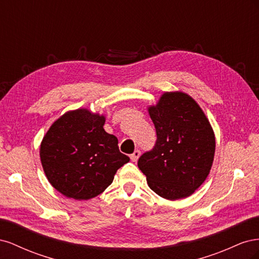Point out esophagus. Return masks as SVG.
Masks as SVG:
<instances>
[{
    "instance_id": "obj_1",
    "label": "esophagus",
    "mask_w": 259,
    "mask_h": 259,
    "mask_svg": "<svg viewBox=\"0 0 259 259\" xmlns=\"http://www.w3.org/2000/svg\"><path fill=\"white\" fill-rule=\"evenodd\" d=\"M139 156H140V151H139V150H135L134 153L131 154V160H132L133 162H136V161L138 160Z\"/></svg>"
}]
</instances>
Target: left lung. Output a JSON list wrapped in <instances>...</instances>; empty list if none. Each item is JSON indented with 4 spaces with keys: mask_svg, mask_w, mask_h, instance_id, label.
<instances>
[{
    "mask_svg": "<svg viewBox=\"0 0 259 259\" xmlns=\"http://www.w3.org/2000/svg\"><path fill=\"white\" fill-rule=\"evenodd\" d=\"M156 142L138 159L148 186L160 197L178 200L204 183L213 164L215 135L195 100L182 92H167L149 107Z\"/></svg>",
    "mask_w": 259,
    "mask_h": 259,
    "instance_id": "8db88e82",
    "label": "left lung"
}]
</instances>
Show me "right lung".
Returning <instances> with one entry per match:
<instances>
[{"mask_svg": "<svg viewBox=\"0 0 259 259\" xmlns=\"http://www.w3.org/2000/svg\"><path fill=\"white\" fill-rule=\"evenodd\" d=\"M105 116L88 109L69 111L53 123L40 149L44 173L67 198L89 200L104 192L130 161L117 138L104 130Z\"/></svg>", "mask_w": 259, "mask_h": 259, "instance_id": "1", "label": "right lung"}]
</instances>
